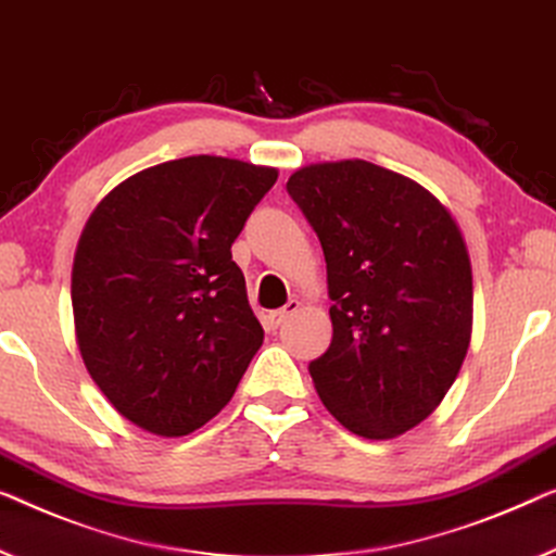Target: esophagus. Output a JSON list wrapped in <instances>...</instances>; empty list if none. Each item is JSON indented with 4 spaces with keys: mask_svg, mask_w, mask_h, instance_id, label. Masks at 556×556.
<instances>
[{
    "mask_svg": "<svg viewBox=\"0 0 556 556\" xmlns=\"http://www.w3.org/2000/svg\"><path fill=\"white\" fill-rule=\"evenodd\" d=\"M300 309V302L296 300H289V304L285 306V309H275V312H269L267 314V329H271V331H277L281 325H285V321L292 317V314Z\"/></svg>",
    "mask_w": 556,
    "mask_h": 556,
    "instance_id": "esophagus-1",
    "label": "esophagus"
}]
</instances>
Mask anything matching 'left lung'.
I'll return each instance as SVG.
<instances>
[{
    "label": "left lung",
    "mask_w": 556,
    "mask_h": 556,
    "mask_svg": "<svg viewBox=\"0 0 556 556\" xmlns=\"http://www.w3.org/2000/svg\"><path fill=\"white\" fill-rule=\"evenodd\" d=\"M287 192L327 262L331 344L309 362L350 432L392 439L437 409L471 337V267L434 194L364 160L309 164Z\"/></svg>",
    "instance_id": "8db88e82"
}]
</instances>
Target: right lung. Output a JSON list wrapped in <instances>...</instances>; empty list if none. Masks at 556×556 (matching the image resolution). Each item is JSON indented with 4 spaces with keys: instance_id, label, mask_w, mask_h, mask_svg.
<instances>
[{
    "instance_id": "obj_1",
    "label": "right lung",
    "mask_w": 556,
    "mask_h": 556,
    "mask_svg": "<svg viewBox=\"0 0 556 556\" xmlns=\"http://www.w3.org/2000/svg\"><path fill=\"white\" fill-rule=\"evenodd\" d=\"M277 169L185 156L114 187L72 269L87 371L137 427L181 437L231 400L264 342L231 244Z\"/></svg>"
}]
</instances>
